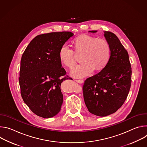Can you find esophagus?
<instances>
[{
	"label": "esophagus",
	"instance_id": "1",
	"mask_svg": "<svg viewBox=\"0 0 147 147\" xmlns=\"http://www.w3.org/2000/svg\"><path fill=\"white\" fill-rule=\"evenodd\" d=\"M76 81L80 84H82L84 82V80H76Z\"/></svg>",
	"mask_w": 147,
	"mask_h": 147
}]
</instances>
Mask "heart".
<instances>
[{
    "label": "heart",
    "instance_id": "obj_1",
    "mask_svg": "<svg viewBox=\"0 0 147 147\" xmlns=\"http://www.w3.org/2000/svg\"><path fill=\"white\" fill-rule=\"evenodd\" d=\"M74 42L77 53H82V64L76 66L71 75L76 78H82L90 74L94 70H102L107 65L111 56V47L108 41L88 35L77 37ZM60 61L71 69L76 64L77 56L74 51L66 44L61 46L59 51Z\"/></svg>",
    "mask_w": 147,
    "mask_h": 147
}]
</instances>
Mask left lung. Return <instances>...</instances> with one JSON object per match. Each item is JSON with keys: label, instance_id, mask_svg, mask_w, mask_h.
<instances>
[{"label": "left lung", "instance_id": "left-lung-1", "mask_svg": "<svg viewBox=\"0 0 147 147\" xmlns=\"http://www.w3.org/2000/svg\"><path fill=\"white\" fill-rule=\"evenodd\" d=\"M95 33L97 31H89ZM111 47L107 65L98 74L88 78L83 86V95L88 111L100 117L116 112L124 103L131 83V68L127 51L117 36L103 31Z\"/></svg>", "mask_w": 147, "mask_h": 147}]
</instances>
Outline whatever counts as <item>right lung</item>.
Instances as JSON below:
<instances>
[{"label":"right lung","instance_id":"right-lung-1","mask_svg":"<svg viewBox=\"0 0 147 147\" xmlns=\"http://www.w3.org/2000/svg\"><path fill=\"white\" fill-rule=\"evenodd\" d=\"M74 34L57 32L35 37L23 53L19 84L24 103L37 116L50 118L60 111L63 96L61 82L71 78L61 67L59 51Z\"/></svg>","mask_w":147,"mask_h":147}]
</instances>
